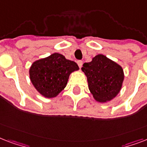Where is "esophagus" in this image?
Segmentation results:
<instances>
[{
    "label": "esophagus",
    "mask_w": 147,
    "mask_h": 147,
    "mask_svg": "<svg viewBox=\"0 0 147 147\" xmlns=\"http://www.w3.org/2000/svg\"><path fill=\"white\" fill-rule=\"evenodd\" d=\"M77 64H78V66H79V67L80 68L82 67V65H83V61H77Z\"/></svg>",
    "instance_id": "1"
}]
</instances>
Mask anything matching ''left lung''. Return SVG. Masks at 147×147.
<instances>
[{"mask_svg":"<svg viewBox=\"0 0 147 147\" xmlns=\"http://www.w3.org/2000/svg\"><path fill=\"white\" fill-rule=\"evenodd\" d=\"M81 69L96 100L107 102L120 92L124 78L122 67L104 55L96 56L91 62L84 63Z\"/></svg>","mask_w":147,"mask_h":147,"instance_id":"obj_1","label":"left lung"}]
</instances>
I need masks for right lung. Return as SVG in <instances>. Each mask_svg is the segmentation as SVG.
Instances as JSON below:
<instances>
[{"label": "right lung", "mask_w": 147, "mask_h": 147, "mask_svg": "<svg viewBox=\"0 0 147 147\" xmlns=\"http://www.w3.org/2000/svg\"><path fill=\"white\" fill-rule=\"evenodd\" d=\"M79 69L74 61L55 53L35 61L30 69L33 85L45 97H54L65 88L70 73Z\"/></svg>", "instance_id": "1"}]
</instances>
